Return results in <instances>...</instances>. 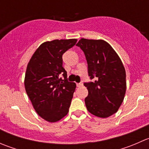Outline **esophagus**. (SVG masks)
<instances>
[{
  "mask_svg": "<svg viewBox=\"0 0 149 149\" xmlns=\"http://www.w3.org/2000/svg\"><path fill=\"white\" fill-rule=\"evenodd\" d=\"M76 86H77L78 87L82 86H83V84H82V83H77V84H76Z\"/></svg>",
  "mask_w": 149,
  "mask_h": 149,
  "instance_id": "34e87169",
  "label": "esophagus"
}]
</instances>
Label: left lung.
<instances>
[{
	"mask_svg": "<svg viewBox=\"0 0 149 149\" xmlns=\"http://www.w3.org/2000/svg\"><path fill=\"white\" fill-rule=\"evenodd\" d=\"M76 46L83 50L88 74L93 81L85 82L88 94L85 104L90 113L108 118L118 112L126 91V74L120 58L102 40L81 39Z\"/></svg>",
	"mask_w": 149,
	"mask_h": 149,
	"instance_id": "1",
	"label": "left lung"
}]
</instances>
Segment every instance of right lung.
I'll list each match as a JSON object with an SVG mask.
<instances>
[{"instance_id": "add662e5", "label": "right lung", "mask_w": 149, "mask_h": 149, "mask_svg": "<svg viewBox=\"0 0 149 149\" xmlns=\"http://www.w3.org/2000/svg\"><path fill=\"white\" fill-rule=\"evenodd\" d=\"M76 42L70 39L42 43L26 68V94L37 113L50 123L60 120L68 112L76 86L68 81L62 56Z\"/></svg>"}]
</instances>
